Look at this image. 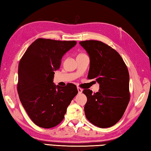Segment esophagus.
I'll return each instance as SVG.
<instances>
[{"mask_svg": "<svg viewBox=\"0 0 151 151\" xmlns=\"http://www.w3.org/2000/svg\"><path fill=\"white\" fill-rule=\"evenodd\" d=\"M77 90H78V94H81V93L83 92V89L81 88L80 87H78V88H77Z\"/></svg>", "mask_w": 151, "mask_h": 151, "instance_id": "obj_1", "label": "esophagus"}]
</instances>
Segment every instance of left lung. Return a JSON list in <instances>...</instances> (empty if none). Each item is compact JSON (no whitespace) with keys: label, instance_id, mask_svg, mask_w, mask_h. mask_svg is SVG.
<instances>
[{"label":"left lung","instance_id":"8db88e82","mask_svg":"<svg viewBox=\"0 0 151 151\" xmlns=\"http://www.w3.org/2000/svg\"><path fill=\"white\" fill-rule=\"evenodd\" d=\"M90 57L88 78L100 84L99 91L84 89L87 97L84 112L87 119L101 128L111 127L122 118L130 100L129 75L120 55L100 41L79 42Z\"/></svg>","mask_w":151,"mask_h":151}]
</instances>
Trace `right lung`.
Segmentation results:
<instances>
[{
    "mask_svg": "<svg viewBox=\"0 0 151 151\" xmlns=\"http://www.w3.org/2000/svg\"><path fill=\"white\" fill-rule=\"evenodd\" d=\"M76 44V41L39 38L29 46L19 62V98L30 119L40 127L59 124L77 94L74 84L59 86L53 83L54 70L59 68L63 56Z\"/></svg>",
    "mask_w": 151,
    "mask_h": 151,
    "instance_id": "obj_1",
    "label": "right lung"
}]
</instances>
